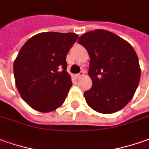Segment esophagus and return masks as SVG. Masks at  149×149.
<instances>
[{
    "label": "esophagus",
    "mask_w": 149,
    "mask_h": 149,
    "mask_svg": "<svg viewBox=\"0 0 149 149\" xmlns=\"http://www.w3.org/2000/svg\"><path fill=\"white\" fill-rule=\"evenodd\" d=\"M83 75H84V72H83V71H81V72H79L78 74L76 75V77H77V78H80V77H82Z\"/></svg>",
    "instance_id": "1"
}]
</instances>
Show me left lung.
Listing matches in <instances>:
<instances>
[{
  "label": "left lung",
  "mask_w": 149,
  "mask_h": 149,
  "mask_svg": "<svg viewBox=\"0 0 149 149\" xmlns=\"http://www.w3.org/2000/svg\"><path fill=\"white\" fill-rule=\"evenodd\" d=\"M78 43L90 55L88 74L92 87L84 92L87 104L100 113H113L133 98L140 79L133 47L113 32L96 29L80 36Z\"/></svg>",
  "instance_id": "1"
}]
</instances>
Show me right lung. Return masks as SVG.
<instances>
[{"label":"right lung","instance_id":"1","mask_svg":"<svg viewBox=\"0 0 149 149\" xmlns=\"http://www.w3.org/2000/svg\"><path fill=\"white\" fill-rule=\"evenodd\" d=\"M77 38L72 32H41L19 50L14 63L15 84L31 108L48 113L64 103L72 86L66 56Z\"/></svg>","mask_w":149,"mask_h":149}]
</instances>
